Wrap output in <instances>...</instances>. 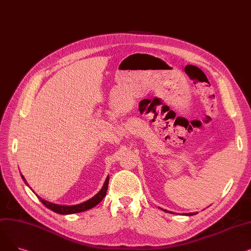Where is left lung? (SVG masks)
<instances>
[{
  "label": "left lung",
  "mask_w": 251,
  "mask_h": 251,
  "mask_svg": "<svg viewBox=\"0 0 251 251\" xmlns=\"http://www.w3.org/2000/svg\"><path fill=\"white\" fill-rule=\"evenodd\" d=\"M163 209V208H162ZM164 212H167L168 213V210H166V209H164ZM196 213H191V214H186V216H193V215H195Z\"/></svg>",
  "instance_id": "1"
}]
</instances>
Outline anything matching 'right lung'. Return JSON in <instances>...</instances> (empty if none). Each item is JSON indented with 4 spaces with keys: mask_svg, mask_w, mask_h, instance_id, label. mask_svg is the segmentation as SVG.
<instances>
[{
    "mask_svg": "<svg viewBox=\"0 0 251 251\" xmlns=\"http://www.w3.org/2000/svg\"><path fill=\"white\" fill-rule=\"evenodd\" d=\"M21 178L23 179V181L25 182L26 185L29 187V185L27 184V182H26V180L23 177V175H21ZM109 179L110 178L108 176L107 179H105L104 183H103L101 189L94 197H91L90 200H88V201H84L82 203L75 204V205H60V204H56V203L47 201L43 200L42 197L38 196V195H36V196L38 197L39 201L43 202V204L46 205V207L50 208V210H52V212H55L57 214H60V215H71V214H76V213H81V212H84V210H87L89 208H92L94 206H96L98 203H100L102 201V199L105 196V193H107V190H108Z\"/></svg>",
    "mask_w": 251,
    "mask_h": 251,
    "instance_id": "right-lung-1",
    "label": "right lung"
}]
</instances>
